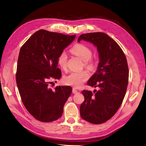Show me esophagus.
Here are the masks:
<instances>
[{
	"mask_svg": "<svg viewBox=\"0 0 146 146\" xmlns=\"http://www.w3.org/2000/svg\"><path fill=\"white\" fill-rule=\"evenodd\" d=\"M72 92L74 94H77L78 92V91L76 89V88H73L72 89Z\"/></svg>",
	"mask_w": 146,
	"mask_h": 146,
	"instance_id": "34e87169",
	"label": "esophagus"
}]
</instances>
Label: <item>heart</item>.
<instances>
[{
  "label": "heart",
  "instance_id": "1",
  "mask_svg": "<svg viewBox=\"0 0 146 146\" xmlns=\"http://www.w3.org/2000/svg\"><path fill=\"white\" fill-rule=\"evenodd\" d=\"M70 52L83 61V66L89 70H93L96 66V60L92 57L91 48L82 43H77L70 48ZM68 55L64 51L60 53L57 56V63L64 70L67 69ZM90 78V74L87 70H83L80 72H73L64 77L63 82L66 85L74 88H80Z\"/></svg>",
  "mask_w": 146,
  "mask_h": 146
}]
</instances>
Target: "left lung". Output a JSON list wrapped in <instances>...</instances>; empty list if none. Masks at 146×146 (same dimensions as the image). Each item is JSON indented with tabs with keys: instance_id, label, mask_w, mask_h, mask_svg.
Returning a JSON list of instances; mask_svg holds the SVG:
<instances>
[{
	"instance_id": "left-lung-1",
	"label": "left lung",
	"mask_w": 146,
	"mask_h": 146,
	"mask_svg": "<svg viewBox=\"0 0 146 146\" xmlns=\"http://www.w3.org/2000/svg\"><path fill=\"white\" fill-rule=\"evenodd\" d=\"M83 39L95 45L99 54L98 70L87 84L99 87L93 92L83 90L85 100L80 113L84 120L94 124L107 121L116 114L124 98L129 70L126 56L118 44L102 32L81 35L78 42Z\"/></svg>"
}]
</instances>
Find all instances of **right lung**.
<instances>
[{
  "label": "right lung",
  "instance_id": "right-lung-1",
  "mask_svg": "<svg viewBox=\"0 0 146 146\" xmlns=\"http://www.w3.org/2000/svg\"><path fill=\"white\" fill-rule=\"evenodd\" d=\"M76 35L39 30L21 47L16 80L22 102L37 120L49 122L61 117L65 102L72 93L69 86L50 88L53 80H59L57 56L71 43Z\"/></svg>",
  "mask_w": 146,
  "mask_h": 146
}]
</instances>
